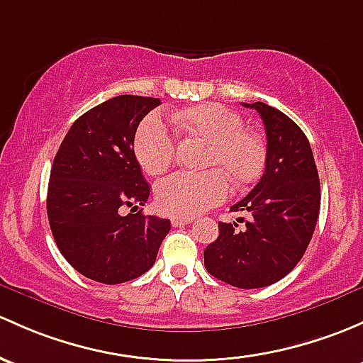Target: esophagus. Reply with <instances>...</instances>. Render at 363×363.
I'll list each match as a JSON object with an SVG mask.
<instances>
[{
    "mask_svg": "<svg viewBox=\"0 0 363 363\" xmlns=\"http://www.w3.org/2000/svg\"><path fill=\"white\" fill-rule=\"evenodd\" d=\"M193 217H172V226H186V224H191Z\"/></svg>",
    "mask_w": 363,
    "mask_h": 363,
    "instance_id": "obj_1",
    "label": "esophagus"
}]
</instances>
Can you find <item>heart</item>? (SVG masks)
I'll use <instances>...</instances> for the list:
<instances>
[{"mask_svg":"<svg viewBox=\"0 0 363 363\" xmlns=\"http://www.w3.org/2000/svg\"><path fill=\"white\" fill-rule=\"evenodd\" d=\"M179 127L208 143L205 172H175L156 184L155 198L165 213L193 217L223 203L230 194V181L238 188L261 177L266 165V144L255 132L243 128V118L220 104H200L175 114ZM177 150L175 133L160 114L140 121L133 139V152L150 175L163 174Z\"/></svg>","mask_w":363,"mask_h":363,"instance_id":"1","label":"heart"}]
</instances>
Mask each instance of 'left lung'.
Masks as SVG:
<instances>
[{"label": "left lung", "instance_id": "8db88e82", "mask_svg": "<svg viewBox=\"0 0 363 363\" xmlns=\"http://www.w3.org/2000/svg\"><path fill=\"white\" fill-rule=\"evenodd\" d=\"M243 106L255 109L264 123V174L231 207V212L250 213L245 228L219 223V236L203 257L212 277L238 289H261L291 273L310 245L320 212V181L310 143L287 114L264 102Z\"/></svg>", "mask_w": 363, "mask_h": 363}]
</instances>
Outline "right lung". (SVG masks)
I'll return each mask as SVG.
<instances>
[{"label": "right lung", "instance_id": "obj_1", "mask_svg": "<svg viewBox=\"0 0 363 363\" xmlns=\"http://www.w3.org/2000/svg\"><path fill=\"white\" fill-rule=\"evenodd\" d=\"M160 99L118 95L72 123L53 160L47 213L50 230L72 268L101 284L140 277L155 264L170 220L143 212L121 216L150 198L133 152L143 118Z\"/></svg>", "mask_w": 363, "mask_h": 363}]
</instances>
